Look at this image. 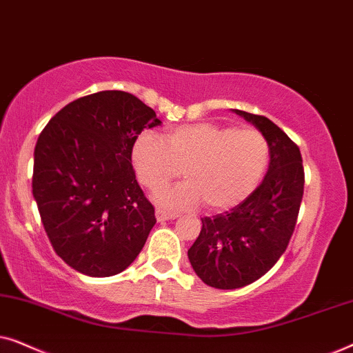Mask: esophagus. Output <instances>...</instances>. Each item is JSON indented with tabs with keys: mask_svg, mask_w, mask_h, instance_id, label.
Wrapping results in <instances>:
<instances>
[{
	"mask_svg": "<svg viewBox=\"0 0 353 353\" xmlns=\"http://www.w3.org/2000/svg\"><path fill=\"white\" fill-rule=\"evenodd\" d=\"M156 216H157L159 221H165V220L175 219V216H178V214H173V212H167V210L157 209V210H156Z\"/></svg>",
	"mask_w": 353,
	"mask_h": 353,
	"instance_id": "1",
	"label": "esophagus"
}]
</instances>
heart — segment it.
Here are the masks:
<instances>
[{
  "label": "heart",
  "instance_id": "b5f03b06",
  "mask_svg": "<svg viewBox=\"0 0 353 353\" xmlns=\"http://www.w3.org/2000/svg\"><path fill=\"white\" fill-rule=\"evenodd\" d=\"M267 138L255 128H231L210 122L168 130L165 137L143 133L132 149L139 183L161 190L181 175L186 183L162 191V205L180 209L202 204L205 210H225L245 199L268 165Z\"/></svg>",
  "mask_w": 353,
  "mask_h": 353
}]
</instances>
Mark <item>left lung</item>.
I'll use <instances>...</instances> for the list:
<instances>
[{
  "label": "left lung",
  "instance_id": "obj_1",
  "mask_svg": "<svg viewBox=\"0 0 353 353\" xmlns=\"http://www.w3.org/2000/svg\"><path fill=\"white\" fill-rule=\"evenodd\" d=\"M267 138L270 165L263 181L225 214L204 216L188 257L207 286L236 289L257 281L286 252L303 196L299 146L265 115L234 109Z\"/></svg>",
  "mask_w": 353,
  "mask_h": 353
}]
</instances>
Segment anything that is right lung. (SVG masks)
I'll list each match as a JSON object with an SVG mask.
<instances>
[{
    "label": "right lung",
    "mask_w": 353,
    "mask_h": 353,
    "mask_svg": "<svg viewBox=\"0 0 353 353\" xmlns=\"http://www.w3.org/2000/svg\"><path fill=\"white\" fill-rule=\"evenodd\" d=\"M159 123L137 96L108 90L72 101L38 137L33 197L52 249L77 272L112 276L144 248L156 215L132 149Z\"/></svg>",
    "instance_id": "obj_1"
}]
</instances>
